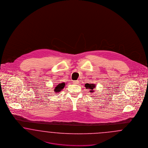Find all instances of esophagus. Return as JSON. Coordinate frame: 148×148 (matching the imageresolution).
<instances>
[{
	"instance_id": "34e87169",
	"label": "esophagus",
	"mask_w": 148,
	"mask_h": 148,
	"mask_svg": "<svg viewBox=\"0 0 148 148\" xmlns=\"http://www.w3.org/2000/svg\"><path fill=\"white\" fill-rule=\"evenodd\" d=\"M73 83L74 84H77L79 83V81L78 80H74L73 81Z\"/></svg>"
}]
</instances>
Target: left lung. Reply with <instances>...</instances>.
<instances>
[{"mask_svg":"<svg viewBox=\"0 0 148 148\" xmlns=\"http://www.w3.org/2000/svg\"><path fill=\"white\" fill-rule=\"evenodd\" d=\"M85 86L86 88V89H88V90H89L91 93L94 92V88H95L96 87V85L95 84H89V83H86L85 84Z\"/></svg>","mask_w":148,"mask_h":148,"instance_id":"1","label":"left lung"}]
</instances>
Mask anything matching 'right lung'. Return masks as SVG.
<instances>
[{
	"instance_id": "1",
	"label": "right lung",
	"mask_w": 148,
	"mask_h": 148,
	"mask_svg": "<svg viewBox=\"0 0 148 148\" xmlns=\"http://www.w3.org/2000/svg\"><path fill=\"white\" fill-rule=\"evenodd\" d=\"M65 85V83H62L58 84V85H57L55 87V89H54V92H56V93L61 92L62 90V89L64 88Z\"/></svg>"
}]
</instances>
